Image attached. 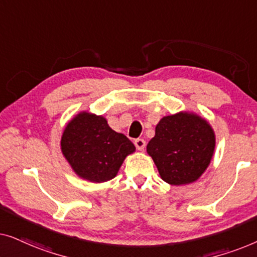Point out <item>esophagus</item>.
Segmentation results:
<instances>
[{
  "label": "esophagus",
  "mask_w": 257,
  "mask_h": 257,
  "mask_svg": "<svg viewBox=\"0 0 257 257\" xmlns=\"http://www.w3.org/2000/svg\"><path fill=\"white\" fill-rule=\"evenodd\" d=\"M135 145L139 151H144V150H145V147H146V142L142 138L136 139L135 140Z\"/></svg>",
  "instance_id": "1"
}]
</instances>
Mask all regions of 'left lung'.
<instances>
[{
	"label": "left lung",
	"mask_w": 257,
	"mask_h": 257,
	"mask_svg": "<svg viewBox=\"0 0 257 257\" xmlns=\"http://www.w3.org/2000/svg\"><path fill=\"white\" fill-rule=\"evenodd\" d=\"M146 149L164 181L187 185L198 180L210 164L215 135L206 119L179 112L160 119Z\"/></svg>",
	"instance_id": "1"
}]
</instances>
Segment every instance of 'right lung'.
<instances>
[{
  "label": "right lung",
  "instance_id": "add662e5",
  "mask_svg": "<svg viewBox=\"0 0 257 257\" xmlns=\"http://www.w3.org/2000/svg\"><path fill=\"white\" fill-rule=\"evenodd\" d=\"M61 150L78 177L104 182L117 175L136 147L127 137L113 131L103 115L80 112L65 126Z\"/></svg>",
  "mask_w": 257,
  "mask_h": 257
}]
</instances>
